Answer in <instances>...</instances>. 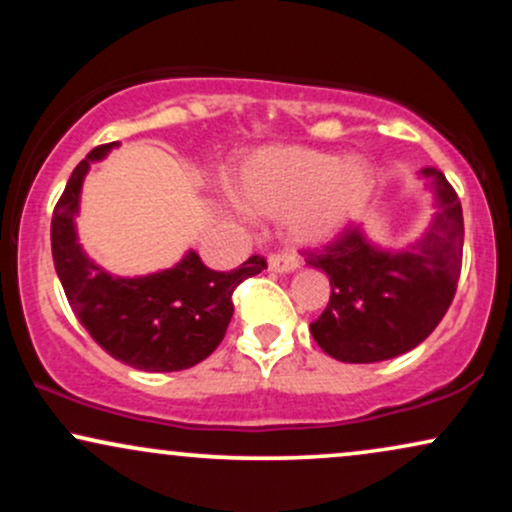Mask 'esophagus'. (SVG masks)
Masks as SVG:
<instances>
[{"instance_id": "34e87169", "label": "esophagus", "mask_w": 512, "mask_h": 512, "mask_svg": "<svg viewBox=\"0 0 512 512\" xmlns=\"http://www.w3.org/2000/svg\"><path fill=\"white\" fill-rule=\"evenodd\" d=\"M298 269V260L293 255H272L269 257V272L291 274Z\"/></svg>"}]
</instances>
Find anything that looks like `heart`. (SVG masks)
<instances>
[{
  "instance_id": "obj_1",
  "label": "heart",
  "mask_w": 512,
  "mask_h": 512,
  "mask_svg": "<svg viewBox=\"0 0 512 512\" xmlns=\"http://www.w3.org/2000/svg\"><path fill=\"white\" fill-rule=\"evenodd\" d=\"M368 158L303 146H269L245 158L231 180L233 199L248 214L279 219L296 245H325L342 236L373 197Z\"/></svg>"
}]
</instances>
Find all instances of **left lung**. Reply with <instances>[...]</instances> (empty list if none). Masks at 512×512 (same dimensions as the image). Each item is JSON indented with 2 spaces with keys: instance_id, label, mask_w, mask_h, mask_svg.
<instances>
[{
  "instance_id": "obj_1",
  "label": "left lung",
  "mask_w": 512,
  "mask_h": 512,
  "mask_svg": "<svg viewBox=\"0 0 512 512\" xmlns=\"http://www.w3.org/2000/svg\"><path fill=\"white\" fill-rule=\"evenodd\" d=\"M433 192L431 223L407 248H380L363 226L308 264L330 276L332 296L310 325L325 354L344 363H378L419 346L438 327L455 296L462 267V207L445 175L421 168Z\"/></svg>"
}]
</instances>
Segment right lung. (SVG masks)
Wrapping results in <instances>:
<instances>
[{"label": "right lung", "mask_w": 512, "mask_h": 512, "mask_svg": "<svg viewBox=\"0 0 512 512\" xmlns=\"http://www.w3.org/2000/svg\"><path fill=\"white\" fill-rule=\"evenodd\" d=\"M117 146H96L64 187L50 228L55 272L76 320L117 361L149 373L192 368L221 344L236 286L267 269V262L252 255L233 272H214L195 250H187L178 264L154 274L105 272L81 248L74 219L88 168Z\"/></svg>", "instance_id": "obj_1"}]
</instances>
